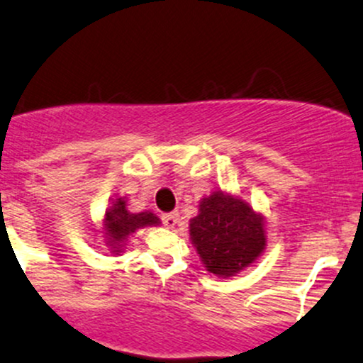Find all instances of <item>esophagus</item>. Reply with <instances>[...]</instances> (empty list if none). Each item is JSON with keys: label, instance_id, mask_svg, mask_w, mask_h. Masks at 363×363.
I'll list each match as a JSON object with an SVG mask.
<instances>
[{"label": "esophagus", "instance_id": "1", "mask_svg": "<svg viewBox=\"0 0 363 363\" xmlns=\"http://www.w3.org/2000/svg\"><path fill=\"white\" fill-rule=\"evenodd\" d=\"M162 222H164V225L167 228H174L179 223V213H176V211H174V213L164 215V216H162Z\"/></svg>", "mask_w": 363, "mask_h": 363}]
</instances>
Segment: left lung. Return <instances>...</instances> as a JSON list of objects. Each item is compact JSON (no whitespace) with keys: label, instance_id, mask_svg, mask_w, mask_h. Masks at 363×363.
Listing matches in <instances>:
<instances>
[{"label":"left lung","instance_id":"left-lung-1","mask_svg":"<svg viewBox=\"0 0 363 363\" xmlns=\"http://www.w3.org/2000/svg\"><path fill=\"white\" fill-rule=\"evenodd\" d=\"M189 239L210 274L232 278L251 268L268 245L264 215L237 193L203 196L189 220Z\"/></svg>","mask_w":363,"mask_h":363}]
</instances>
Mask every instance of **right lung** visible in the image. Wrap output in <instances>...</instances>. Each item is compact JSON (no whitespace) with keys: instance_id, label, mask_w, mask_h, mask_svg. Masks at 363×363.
Masks as SVG:
<instances>
[{"instance_id":"right-lung-1","label":"right lung","mask_w":363,"mask_h":363,"mask_svg":"<svg viewBox=\"0 0 363 363\" xmlns=\"http://www.w3.org/2000/svg\"><path fill=\"white\" fill-rule=\"evenodd\" d=\"M162 225L160 218L152 211H140L133 213L128 210L126 196L114 194L111 198L109 206L106 208L101 223H99L97 234H102L104 242L109 247L111 254L121 256L126 251V242L129 237L145 227H158Z\"/></svg>"}]
</instances>
